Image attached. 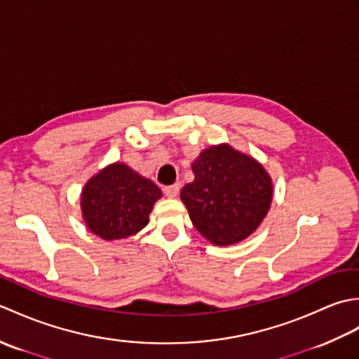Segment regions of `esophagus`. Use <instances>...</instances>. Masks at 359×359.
<instances>
[{
	"instance_id": "esophagus-1",
	"label": "esophagus",
	"mask_w": 359,
	"mask_h": 359,
	"mask_svg": "<svg viewBox=\"0 0 359 359\" xmlns=\"http://www.w3.org/2000/svg\"><path fill=\"white\" fill-rule=\"evenodd\" d=\"M179 191H180L179 184L170 185V187H165V188H163V193H165L168 197H177V196H179Z\"/></svg>"
}]
</instances>
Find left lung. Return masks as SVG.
I'll return each mask as SVG.
<instances>
[{"instance_id":"1","label":"left lung","mask_w":359,"mask_h":359,"mask_svg":"<svg viewBox=\"0 0 359 359\" xmlns=\"http://www.w3.org/2000/svg\"><path fill=\"white\" fill-rule=\"evenodd\" d=\"M194 182L182 188L193 225L216 245L245 239L271 203V179L255 158L228 144L205 149L193 163Z\"/></svg>"}]
</instances>
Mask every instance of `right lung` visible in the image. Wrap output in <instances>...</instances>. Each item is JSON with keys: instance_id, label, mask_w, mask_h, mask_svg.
Segmentation results:
<instances>
[{"instance_id": "obj_1", "label": "right lung", "mask_w": 359, "mask_h": 359, "mask_svg": "<svg viewBox=\"0 0 359 359\" xmlns=\"http://www.w3.org/2000/svg\"><path fill=\"white\" fill-rule=\"evenodd\" d=\"M162 191L123 163H114L90 179L81 194L89 230L104 241L125 239L148 225Z\"/></svg>"}]
</instances>
